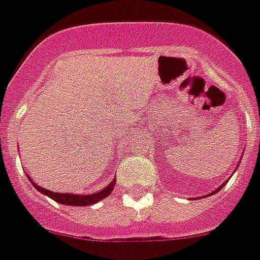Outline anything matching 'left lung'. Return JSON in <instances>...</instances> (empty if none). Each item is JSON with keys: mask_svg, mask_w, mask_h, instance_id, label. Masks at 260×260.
I'll return each mask as SVG.
<instances>
[{"mask_svg": "<svg viewBox=\"0 0 260 260\" xmlns=\"http://www.w3.org/2000/svg\"><path fill=\"white\" fill-rule=\"evenodd\" d=\"M236 169H237V167H236ZM227 182V181H226ZM226 182H223V184H222L221 185V186H219V187H217V189L216 190H214V191L213 192H211V194H209V195H213V194H216V192H218L219 191V190H221L222 189V187H223L224 186V185H226Z\"/></svg>", "mask_w": 260, "mask_h": 260, "instance_id": "obj_1", "label": "left lung"}]
</instances>
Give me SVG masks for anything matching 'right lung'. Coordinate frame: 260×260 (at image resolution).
Wrapping results in <instances>:
<instances>
[{
  "mask_svg": "<svg viewBox=\"0 0 260 260\" xmlns=\"http://www.w3.org/2000/svg\"><path fill=\"white\" fill-rule=\"evenodd\" d=\"M26 177L29 179V181H31L30 177L26 175ZM33 186L38 190L39 192L42 194L47 195L48 198L53 199L54 202L60 203V204H65V206H73V207H85V206H91V204H95L98 203L100 200L105 199L107 198L108 195L111 194V191L113 190L116 185V177L110 182L108 186H106L105 189H102L101 191L94 192V194H89V195H76V194H66V192H53V191H49V190L44 189V187L39 186L37 185L36 182L31 181Z\"/></svg>",
  "mask_w": 260,
  "mask_h": 260,
  "instance_id": "add662e5",
  "label": "right lung"
}]
</instances>
